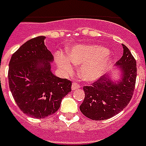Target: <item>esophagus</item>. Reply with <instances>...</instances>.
<instances>
[{"mask_svg": "<svg viewBox=\"0 0 146 146\" xmlns=\"http://www.w3.org/2000/svg\"><path fill=\"white\" fill-rule=\"evenodd\" d=\"M80 86L79 85V84H77V83H73L72 85H71V90H78V89H80Z\"/></svg>", "mask_w": 146, "mask_h": 146, "instance_id": "esophagus-1", "label": "esophagus"}]
</instances>
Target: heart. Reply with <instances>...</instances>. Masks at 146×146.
I'll return each instance as SVG.
<instances>
[{
	"label": "heart",
	"instance_id": "b5f03b06",
	"mask_svg": "<svg viewBox=\"0 0 146 146\" xmlns=\"http://www.w3.org/2000/svg\"><path fill=\"white\" fill-rule=\"evenodd\" d=\"M67 56L68 57L61 55L56 58L58 68L64 74H69L73 70L72 63L80 66L79 76L86 82L98 80L112 65L108 49L96 44H80L71 47Z\"/></svg>",
	"mask_w": 146,
	"mask_h": 146
}]
</instances>
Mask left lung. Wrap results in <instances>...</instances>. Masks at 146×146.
I'll return each mask as SVG.
<instances>
[{
	"mask_svg": "<svg viewBox=\"0 0 146 146\" xmlns=\"http://www.w3.org/2000/svg\"><path fill=\"white\" fill-rule=\"evenodd\" d=\"M123 55L117 62L118 78L112 74L104 76L91 86H84V99L80 109L92 120L113 117L121 112L131 101L136 79V63L130 50L124 44ZM114 73V72H113Z\"/></svg>",
	"mask_w": 146,
	"mask_h": 146,
	"instance_id": "1",
	"label": "left lung"
}]
</instances>
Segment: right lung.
I'll return each mask as SVG.
<instances>
[{
    "label": "right lung",
    "instance_id": "right-lung-1",
    "mask_svg": "<svg viewBox=\"0 0 146 146\" xmlns=\"http://www.w3.org/2000/svg\"><path fill=\"white\" fill-rule=\"evenodd\" d=\"M45 37L27 41L12 55L9 63V86L19 109L28 116L45 118L60 108L71 82L51 70L53 56L44 44Z\"/></svg>",
    "mask_w": 146,
    "mask_h": 146
}]
</instances>
